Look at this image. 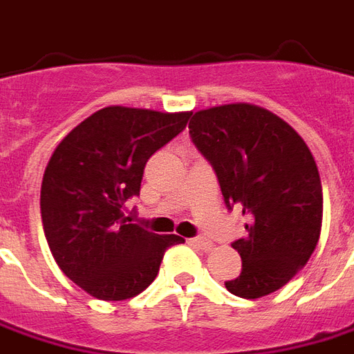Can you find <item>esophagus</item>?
<instances>
[{
    "mask_svg": "<svg viewBox=\"0 0 354 354\" xmlns=\"http://www.w3.org/2000/svg\"><path fill=\"white\" fill-rule=\"evenodd\" d=\"M189 243L195 247H199V249H211L212 243H211V239H207V237H192L189 239Z\"/></svg>",
    "mask_w": 354,
    "mask_h": 354,
    "instance_id": "esophagus-1",
    "label": "esophagus"
}]
</instances>
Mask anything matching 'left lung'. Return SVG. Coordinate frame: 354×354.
Returning a JSON list of instances; mask_svg holds the SVG:
<instances>
[{
	"instance_id": "1",
	"label": "left lung",
	"mask_w": 354,
	"mask_h": 354,
	"mask_svg": "<svg viewBox=\"0 0 354 354\" xmlns=\"http://www.w3.org/2000/svg\"><path fill=\"white\" fill-rule=\"evenodd\" d=\"M189 136L216 172L226 207L247 220L245 237L232 243L241 274L226 289L259 299L283 288L310 259L322 228L310 149L286 120L249 103L197 111Z\"/></svg>"
}]
</instances>
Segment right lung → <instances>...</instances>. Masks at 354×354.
Returning a JSON list of instances; mask_svg holds the SVG:
<instances>
[{"instance_id":"right-lung-1","label":"right lung","mask_w":354,"mask_h":354,"mask_svg":"<svg viewBox=\"0 0 354 354\" xmlns=\"http://www.w3.org/2000/svg\"><path fill=\"white\" fill-rule=\"evenodd\" d=\"M189 117L105 107L71 130L51 155L39 195L46 239L59 268L91 297H136L157 278L165 251L184 241L128 222L122 209L140 195L145 162Z\"/></svg>"}]
</instances>
